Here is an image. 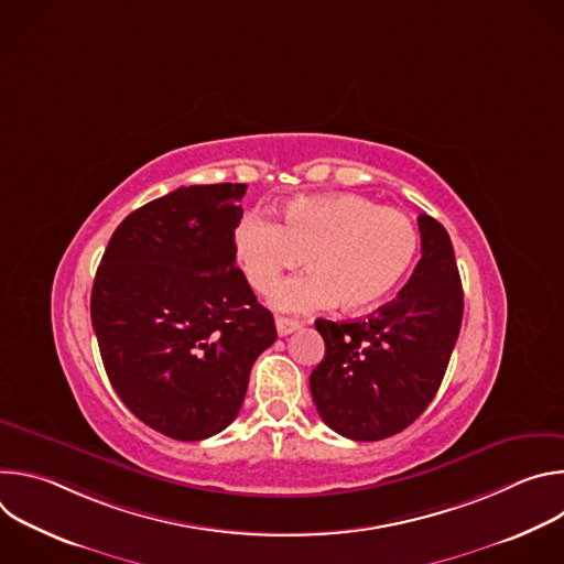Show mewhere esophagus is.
<instances>
[{"label":"esophagus","mask_w":564,"mask_h":564,"mask_svg":"<svg viewBox=\"0 0 564 564\" xmlns=\"http://www.w3.org/2000/svg\"><path fill=\"white\" fill-rule=\"evenodd\" d=\"M301 328V324L299 321H290V318H276V333H279V337H285V335H292V333H296Z\"/></svg>","instance_id":"obj_1"}]
</instances>
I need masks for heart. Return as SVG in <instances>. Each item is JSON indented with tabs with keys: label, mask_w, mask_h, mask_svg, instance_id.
<instances>
[{
	"label": "heart",
	"mask_w": 564,
	"mask_h": 564,
	"mask_svg": "<svg viewBox=\"0 0 564 564\" xmlns=\"http://www.w3.org/2000/svg\"><path fill=\"white\" fill-rule=\"evenodd\" d=\"M417 248V227L404 212L357 194L294 198L281 209V223L254 212L234 231L236 261L259 294H270L288 269L306 261L310 273L275 286L272 305L281 312L335 303L368 312L404 281Z\"/></svg>",
	"instance_id": "1"
}]
</instances>
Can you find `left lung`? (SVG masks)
<instances>
[{
  "mask_svg": "<svg viewBox=\"0 0 564 564\" xmlns=\"http://www.w3.org/2000/svg\"><path fill=\"white\" fill-rule=\"evenodd\" d=\"M417 223L422 259L397 299L344 324L314 321L326 355L310 392L321 420L348 440L377 442L411 426L433 401L462 328L451 236L429 214Z\"/></svg>",
  "mask_w": 564,
  "mask_h": 564,
  "instance_id": "1",
  "label": "left lung"
}]
</instances>
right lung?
Returning <instances> with one entry per match:
<instances>
[{
  "mask_svg": "<svg viewBox=\"0 0 564 564\" xmlns=\"http://www.w3.org/2000/svg\"><path fill=\"white\" fill-rule=\"evenodd\" d=\"M248 185H192L131 212L91 292L109 381L149 429L181 442L227 429L274 316L236 268L234 229Z\"/></svg>",
  "mask_w": 564,
  "mask_h": 564,
  "instance_id": "add662e5",
  "label": "right lung"
}]
</instances>
